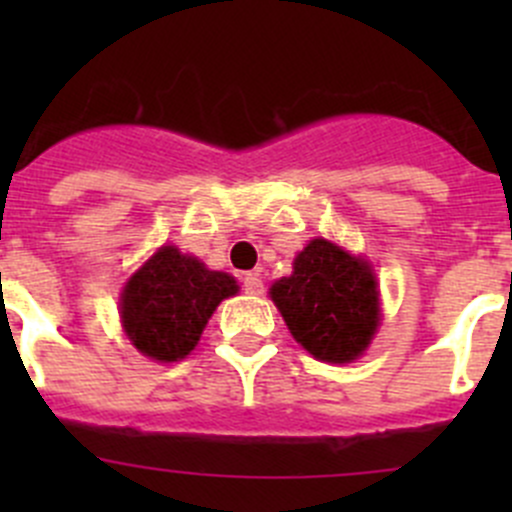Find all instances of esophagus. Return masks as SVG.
Listing matches in <instances>:
<instances>
[{
  "label": "esophagus",
  "mask_w": 512,
  "mask_h": 512,
  "mask_svg": "<svg viewBox=\"0 0 512 512\" xmlns=\"http://www.w3.org/2000/svg\"><path fill=\"white\" fill-rule=\"evenodd\" d=\"M242 289H245L247 294H262L265 292V285H262V277L257 275V272H247V275L242 277Z\"/></svg>",
  "instance_id": "obj_1"
}]
</instances>
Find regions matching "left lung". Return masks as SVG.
Segmentation results:
<instances>
[{
    "label": "left lung",
    "instance_id": "obj_1",
    "mask_svg": "<svg viewBox=\"0 0 512 512\" xmlns=\"http://www.w3.org/2000/svg\"><path fill=\"white\" fill-rule=\"evenodd\" d=\"M292 337L322 361H352L379 327V292L371 267L334 242H309L294 272L270 289Z\"/></svg>",
    "mask_w": 512,
    "mask_h": 512
}]
</instances>
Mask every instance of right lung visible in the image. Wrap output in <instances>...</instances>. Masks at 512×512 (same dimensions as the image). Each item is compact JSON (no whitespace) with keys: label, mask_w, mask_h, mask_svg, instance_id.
<instances>
[{"label":"right lung","mask_w":512,"mask_h":512,"mask_svg":"<svg viewBox=\"0 0 512 512\" xmlns=\"http://www.w3.org/2000/svg\"><path fill=\"white\" fill-rule=\"evenodd\" d=\"M235 292L230 275L165 245L123 289V329L141 354L178 361L193 352L215 307Z\"/></svg>","instance_id":"obj_1"}]
</instances>
